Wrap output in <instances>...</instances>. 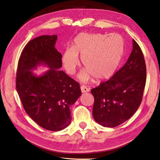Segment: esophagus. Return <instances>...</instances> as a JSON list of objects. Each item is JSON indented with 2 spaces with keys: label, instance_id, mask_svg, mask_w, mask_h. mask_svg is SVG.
I'll return each instance as SVG.
<instances>
[{
  "label": "esophagus",
  "instance_id": "esophagus-1",
  "mask_svg": "<svg viewBox=\"0 0 160 160\" xmlns=\"http://www.w3.org/2000/svg\"><path fill=\"white\" fill-rule=\"evenodd\" d=\"M80 89H81V91L82 93H86V92L89 91V89L88 88H87L86 86H82L80 87Z\"/></svg>",
  "mask_w": 160,
  "mask_h": 160
}]
</instances>
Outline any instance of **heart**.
I'll use <instances>...</instances> for the list:
<instances>
[{"instance_id":"heart-1","label":"heart","mask_w":160,"mask_h":160,"mask_svg":"<svg viewBox=\"0 0 160 160\" xmlns=\"http://www.w3.org/2000/svg\"><path fill=\"white\" fill-rule=\"evenodd\" d=\"M123 54L124 41L121 36L82 33L75 37L72 47L65 49L62 60L66 71L74 74L80 65V55L86 69L79 73V79L86 82L95 77L98 80H104L113 75Z\"/></svg>"}]
</instances>
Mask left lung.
<instances>
[{"mask_svg":"<svg viewBox=\"0 0 160 160\" xmlns=\"http://www.w3.org/2000/svg\"><path fill=\"white\" fill-rule=\"evenodd\" d=\"M133 49L124 65L91 92L93 115L105 127H115L129 119L140 106L146 83V64L142 50L133 39Z\"/></svg>","mask_w":160,"mask_h":160,"instance_id":"obj_1","label":"left lung"}]
</instances>
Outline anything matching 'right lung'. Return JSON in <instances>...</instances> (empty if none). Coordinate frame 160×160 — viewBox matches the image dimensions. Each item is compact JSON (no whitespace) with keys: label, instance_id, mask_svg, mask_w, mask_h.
<instances>
[{"label":"right lung","instance_id":"1","mask_svg":"<svg viewBox=\"0 0 160 160\" xmlns=\"http://www.w3.org/2000/svg\"><path fill=\"white\" fill-rule=\"evenodd\" d=\"M56 35L41 36L24 47L17 69L16 89L25 112L41 127L60 131L71 123L70 108L80 97L79 83L60 70L62 54L55 48ZM40 64L49 69L37 77Z\"/></svg>","mask_w":160,"mask_h":160}]
</instances>
